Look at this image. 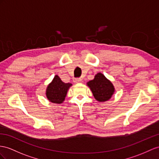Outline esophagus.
<instances>
[{
  "instance_id": "esophagus-1",
  "label": "esophagus",
  "mask_w": 159,
  "mask_h": 159,
  "mask_svg": "<svg viewBox=\"0 0 159 159\" xmlns=\"http://www.w3.org/2000/svg\"><path fill=\"white\" fill-rule=\"evenodd\" d=\"M73 81H74L75 83H81L82 80H81L80 79H75L74 80H73Z\"/></svg>"
}]
</instances>
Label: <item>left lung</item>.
Returning a JSON list of instances; mask_svg holds the SVG:
<instances>
[{
	"label": "left lung",
	"mask_w": 159,
	"mask_h": 159,
	"mask_svg": "<svg viewBox=\"0 0 159 159\" xmlns=\"http://www.w3.org/2000/svg\"><path fill=\"white\" fill-rule=\"evenodd\" d=\"M90 88L95 99L99 102H105L112 97L115 88L110 80H109L102 73L99 72L93 80L87 83Z\"/></svg>",
	"instance_id": "8db88e82"
}]
</instances>
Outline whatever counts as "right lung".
Masks as SVG:
<instances>
[{"mask_svg": "<svg viewBox=\"0 0 159 159\" xmlns=\"http://www.w3.org/2000/svg\"><path fill=\"white\" fill-rule=\"evenodd\" d=\"M71 86V83L62 82L60 77L56 75L46 89V94L48 99L53 103H62L66 96L68 89Z\"/></svg>", "mask_w": 159, "mask_h": 159, "instance_id": "right-lung-1", "label": "right lung"}]
</instances>
